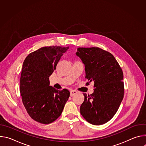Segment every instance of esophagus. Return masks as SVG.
Segmentation results:
<instances>
[{
  "label": "esophagus",
  "mask_w": 146,
  "mask_h": 146,
  "mask_svg": "<svg viewBox=\"0 0 146 146\" xmlns=\"http://www.w3.org/2000/svg\"><path fill=\"white\" fill-rule=\"evenodd\" d=\"M77 93V91H76V90H72L71 91H70V96H74L75 94H76Z\"/></svg>",
  "instance_id": "obj_1"
}]
</instances>
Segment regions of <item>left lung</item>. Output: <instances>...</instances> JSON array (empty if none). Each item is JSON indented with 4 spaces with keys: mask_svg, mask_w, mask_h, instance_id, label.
<instances>
[{
    "mask_svg": "<svg viewBox=\"0 0 146 146\" xmlns=\"http://www.w3.org/2000/svg\"><path fill=\"white\" fill-rule=\"evenodd\" d=\"M76 54L84 64L86 78L94 82L95 88L91 95L83 93L80 113L91 124L105 123L115 115L123 98L122 70L111 53L98 47H79Z\"/></svg>",
    "mask_w": 146,
    "mask_h": 146,
    "instance_id": "left-lung-1",
    "label": "left lung"
}]
</instances>
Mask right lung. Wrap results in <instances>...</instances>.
<instances>
[{"mask_svg":"<svg viewBox=\"0 0 146 146\" xmlns=\"http://www.w3.org/2000/svg\"><path fill=\"white\" fill-rule=\"evenodd\" d=\"M69 47H44L29 54L24 61L20 78V93L30 117L48 124L61 114L70 92L50 86L49 77L56 69L61 56Z\"/></svg>","mask_w":146,"mask_h":146,"instance_id":"add662e5","label":"right lung"}]
</instances>
